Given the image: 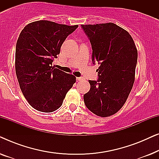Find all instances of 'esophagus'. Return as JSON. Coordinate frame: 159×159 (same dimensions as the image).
Returning a JSON list of instances; mask_svg holds the SVG:
<instances>
[{"instance_id":"34e87169","label":"esophagus","mask_w":159,"mask_h":159,"mask_svg":"<svg viewBox=\"0 0 159 159\" xmlns=\"http://www.w3.org/2000/svg\"><path fill=\"white\" fill-rule=\"evenodd\" d=\"M82 80V77H77V81H80V80Z\"/></svg>"}]
</instances>
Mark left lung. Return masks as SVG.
<instances>
[{
    "label": "left lung",
    "instance_id": "obj_1",
    "mask_svg": "<svg viewBox=\"0 0 159 159\" xmlns=\"http://www.w3.org/2000/svg\"><path fill=\"white\" fill-rule=\"evenodd\" d=\"M92 45V61L98 62L97 81L89 80L85 106L97 116L116 114L133 86L138 50L129 32L114 23L82 25Z\"/></svg>",
    "mask_w": 159,
    "mask_h": 159
}]
</instances>
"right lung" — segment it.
Returning <instances> with one entry per match:
<instances>
[{
	"label": "right lung",
	"instance_id": "right-lung-1",
	"mask_svg": "<svg viewBox=\"0 0 159 159\" xmlns=\"http://www.w3.org/2000/svg\"><path fill=\"white\" fill-rule=\"evenodd\" d=\"M78 25L40 20L28 24L16 45L15 69L20 89L30 105L50 113L61 106L76 77L52 66L69 34Z\"/></svg>",
	"mask_w": 159,
	"mask_h": 159
}]
</instances>
